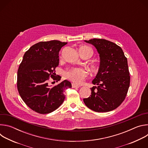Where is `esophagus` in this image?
Wrapping results in <instances>:
<instances>
[{"label": "esophagus", "instance_id": "34e87169", "mask_svg": "<svg viewBox=\"0 0 148 148\" xmlns=\"http://www.w3.org/2000/svg\"><path fill=\"white\" fill-rule=\"evenodd\" d=\"M80 86L79 85H77V84H75V83H73L72 84V87L73 88H79Z\"/></svg>", "mask_w": 148, "mask_h": 148}]
</instances>
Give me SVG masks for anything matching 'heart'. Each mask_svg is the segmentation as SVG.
<instances>
[{"label": "heart", "instance_id": "1", "mask_svg": "<svg viewBox=\"0 0 148 148\" xmlns=\"http://www.w3.org/2000/svg\"><path fill=\"white\" fill-rule=\"evenodd\" d=\"M90 53H91V51L87 46H82L79 49V53L80 55ZM87 75V71L81 68L72 69L66 74V76L67 78L77 84L81 83Z\"/></svg>", "mask_w": 148, "mask_h": 148}]
</instances>
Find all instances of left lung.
Masks as SVG:
<instances>
[{"instance_id": "obj_1", "label": "left lung", "mask_w": 148, "mask_h": 148, "mask_svg": "<svg viewBox=\"0 0 148 148\" xmlns=\"http://www.w3.org/2000/svg\"><path fill=\"white\" fill-rule=\"evenodd\" d=\"M93 45L99 56L98 73L92 81L91 95L83 101L86 106L98 112L112 111L123 101L128 92L130 76L128 61L122 49L108 40H84Z\"/></svg>"}]
</instances>
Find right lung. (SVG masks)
Segmentation results:
<instances>
[{
	"mask_svg": "<svg viewBox=\"0 0 148 148\" xmlns=\"http://www.w3.org/2000/svg\"><path fill=\"white\" fill-rule=\"evenodd\" d=\"M67 43L58 40L41 41L32 46L24 54L17 71V90L27 106L42 114L57 109L64 101V91L71 84L64 80L53 87L49 78L54 77L55 68L59 64V51Z\"/></svg>",
	"mask_w": 148,
	"mask_h": 148,
	"instance_id": "right-lung-1",
	"label": "right lung"
}]
</instances>
